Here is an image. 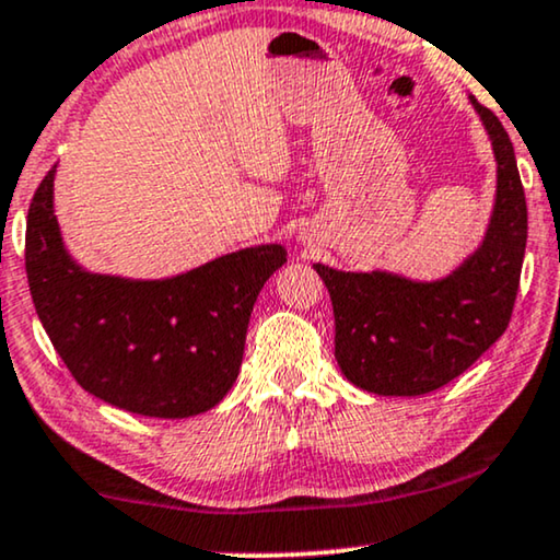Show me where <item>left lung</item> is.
Masks as SVG:
<instances>
[{
  "instance_id": "left-lung-1",
  "label": "left lung",
  "mask_w": 560,
  "mask_h": 560,
  "mask_svg": "<svg viewBox=\"0 0 560 560\" xmlns=\"http://www.w3.org/2000/svg\"><path fill=\"white\" fill-rule=\"evenodd\" d=\"M469 102L497 160L494 209L479 249L433 282L313 265L331 295L336 362L366 393L416 397L448 385L512 318L527 242L525 190L502 121L474 96Z\"/></svg>"
}]
</instances>
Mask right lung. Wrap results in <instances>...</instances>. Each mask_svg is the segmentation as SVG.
Instances as JSON below:
<instances>
[{
    "label": "right lung",
    "mask_w": 560,
    "mask_h": 560,
    "mask_svg": "<svg viewBox=\"0 0 560 560\" xmlns=\"http://www.w3.org/2000/svg\"><path fill=\"white\" fill-rule=\"evenodd\" d=\"M52 178L56 167L30 203L25 270L68 372L98 400L137 416L211 410L240 374L252 308L288 262L285 247L259 244L165 280L89 272L63 247Z\"/></svg>",
    "instance_id": "right-lung-1"
}]
</instances>
